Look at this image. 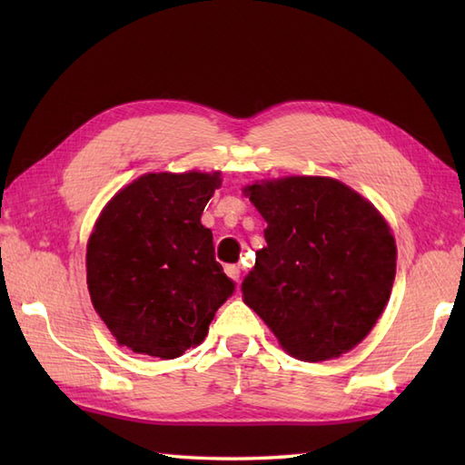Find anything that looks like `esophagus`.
I'll return each mask as SVG.
<instances>
[{
	"label": "esophagus",
	"instance_id": "34e87169",
	"mask_svg": "<svg viewBox=\"0 0 465 465\" xmlns=\"http://www.w3.org/2000/svg\"><path fill=\"white\" fill-rule=\"evenodd\" d=\"M225 273L230 275V278H232L233 282H240L242 268H240V265H235V263H230V265H225Z\"/></svg>",
	"mask_w": 465,
	"mask_h": 465
}]
</instances>
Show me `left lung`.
Segmentation results:
<instances>
[{
	"instance_id": "1",
	"label": "left lung",
	"mask_w": 465,
	"mask_h": 465,
	"mask_svg": "<svg viewBox=\"0 0 465 465\" xmlns=\"http://www.w3.org/2000/svg\"><path fill=\"white\" fill-rule=\"evenodd\" d=\"M268 222L242 283L243 302L298 360L323 361L358 345L396 278V242L378 210L330 177L248 185Z\"/></svg>"
}]
</instances>
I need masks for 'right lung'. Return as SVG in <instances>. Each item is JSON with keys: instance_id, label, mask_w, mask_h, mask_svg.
<instances>
[{"instance_id": "right-lung-1", "label": "right lung", "mask_w": 465, "mask_h": 465, "mask_svg": "<svg viewBox=\"0 0 465 465\" xmlns=\"http://www.w3.org/2000/svg\"><path fill=\"white\" fill-rule=\"evenodd\" d=\"M220 182V173H147L105 205L87 243V288L120 345L180 358L235 292L200 222Z\"/></svg>"}]
</instances>
